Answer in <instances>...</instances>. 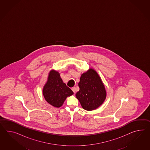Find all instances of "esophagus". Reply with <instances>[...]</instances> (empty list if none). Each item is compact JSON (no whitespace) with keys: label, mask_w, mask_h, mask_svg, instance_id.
<instances>
[{"label":"esophagus","mask_w":150,"mask_h":150,"mask_svg":"<svg viewBox=\"0 0 150 150\" xmlns=\"http://www.w3.org/2000/svg\"><path fill=\"white\" fill-rule=\"evenodd\" d=\"M71 89H72V91H73L74 93L75 94V93H76V91H75V87H73V88H71Z\"/></svg>","instance_id":"1"}]
</instances>
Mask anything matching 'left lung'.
Segmentation results:
<instances>
[{
	"label": "left lung",
	"mask_w": 150,
	"mask_h": 150,
	"mask_svg": "<svg viewBox=\"0 0 150 150\" xmlns=\"http://www.w3.org/2000/svg\"><path fill=\"white\" fill-rule=\"evenodd\" d=\"M79 86L80 91L75 95L84 110L91 111L102 105L107 92L101 77L95 70L90 68L82 74Z\"/></svg>",
	"instance_id": "8db88e82"
}]
</instances>
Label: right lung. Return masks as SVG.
<instances>
[{"label": "right lung", "mask_w": 150, "mask_h": 150, "mask_svg": "<svg viewBox=\"0 0 150 150\" xmlns=\"http://www.w3.org/2000/svg\"><path fill=\"white\" fill-rule=\"evenodd\" d=\"M42 91L46 101L56 108L61 107L67 98L74 94L63 82L59 72L55 70H51L49 73Z\"/></svg>", "instance_id": "1"}]
</instances>
